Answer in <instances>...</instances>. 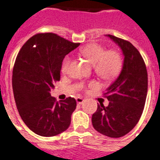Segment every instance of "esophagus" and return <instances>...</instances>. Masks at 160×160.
I'll return each instance as SVG.
<instances>
[{
  "mask_svg": "<svg viewBox=\"0 0 160 160\" xmlns=\"http://www.w3.org/2000/svg\"><path fill=\"white\" fill-rule=\"evenodd\" d=\"M84 98H80V97H78L76 98V102H77L78 104H82L83 102H84Z\"/></svg>",
  "mask_w": 160,
  "mask_h": 160,
  "instance_id": "obj_1",
  "label": "esophagus"
}]
</instances>
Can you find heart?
<instances>
[{"label": "heart", "mask_w": 160, "mask_h": 160, "mask_svg": "<svg viewBox=\"0 0 160 160\" xmlns=\"http://www.w3.org/2000/svg\"><path fill=\"white\" fill-rule=\"evenodd\" d=\"M80 53L93 65L97 75L104 80H112L120 72L122 61L116 51H107L104 47L98 43H91L80 49ZM71 64V58L67 56L63 60L62 71L67 73Z\"/></svg>", "instance_id": "b5f03b06"}]
</instances>
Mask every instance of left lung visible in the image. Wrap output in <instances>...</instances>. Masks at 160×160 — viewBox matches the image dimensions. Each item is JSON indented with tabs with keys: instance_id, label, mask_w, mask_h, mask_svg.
<instances>
[{
	"instance_id": "8db88e82",
	"label": "left lung",
	"mask_w": 160,
	"mask_h": 160,
	"mask_svg": "<svg viewBox=\"0 0 160 160\" xmlns=\"http://www.w3.org/2000/svg\"><path fill=\"white\" fill-rule=\"evenodd\" d=\"M106 36L120 48L124 59L119 76L104 93L109 103L107 107L98 105L92 124L101 134L119 138L131 132L141 118L147 96V70L139 51L131 42Z\"/></svg>"
}]
</instances>
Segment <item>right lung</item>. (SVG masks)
I'll return each instance as SVG.
<instances>
[{"instance_id":"add662e5","label":"right lung","mask_w":160,"mask_h":160,"mask_svg":"<svg viewBox=\"0 0 160 160\" xmlns=\"http://www.w3.org/2000/svg\"><path fill=\"white\" fill-rule=\"evenodd\" d=\"M79 46L56 33H38L17 55L12 76L15 103L25 125L37 135L57 136L71 124L76 99L57 102L50 92L61 79L65 56Z\"/></svg>"}]
</instances>
